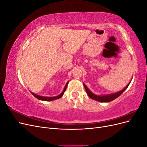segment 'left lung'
I'll use <instances>...</instances> for the list:
<instances>
[{"label": "left lung", "mask_w": 147, "mask_h": 147, "mask_svg": "<svg viewBox=\"0 0 147 147\" xmlns=\"http://www.w3.org/2000/svg\"><path fill=\"white\" fill-rule=\"evenodd\" d=\"M129 84L130 83H129L121 91L115 93V94L105 95V96H97L94 94H93V93H92L90 90H88V88H87V86L84 83H83V85H84V88H85V90L86 91L87 94L88 95L89 97H90V98L92 99L93 100H95L101 102H110V101H112L113 100L117 98L118 97H119L120 95H121L122 93L126 90L127 88L129 86Z\"/></svg>", "instance_id": "obj_1"}]
</instances>
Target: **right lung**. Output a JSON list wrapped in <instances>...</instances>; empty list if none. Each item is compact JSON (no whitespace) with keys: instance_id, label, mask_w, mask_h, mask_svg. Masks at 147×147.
Listing matches in <instances>:
<instances>
[{"instance_id":"1","label":"right lung","mask_w":147,"mask_h":147,"mask_svg":"<svg viewBox=\"0 0 147 147\" xmlns=\"http://www.w3.org/2000/svg\"><path fill=\"white\" fill-rule=\"evenodd\" d=\"M68 83H69V82L67 83V84H65V87H64V90H63V92H62V93H61V94H60L59 95L57 96H55V97H44V96H38V95L35 94H34V93H33V92H30L32 93V95H33L34 97H35L37 99H39V100H45V101H51V100H55V99H59V98H61V97L62 96H63L65 91L66 90L67 86Z\"/></svg>"}]
</instances>
